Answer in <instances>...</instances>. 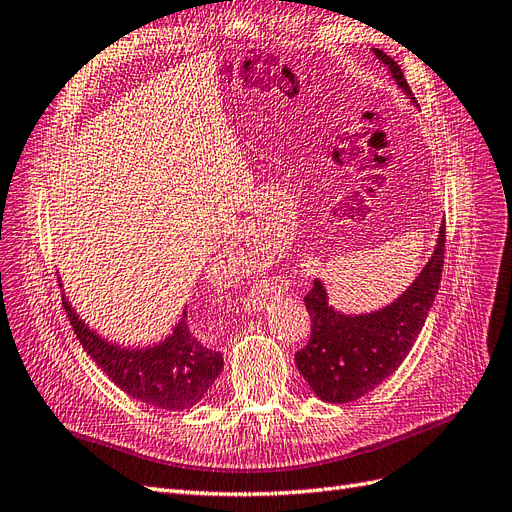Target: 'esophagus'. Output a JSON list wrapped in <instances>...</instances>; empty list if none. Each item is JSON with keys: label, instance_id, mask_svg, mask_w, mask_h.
I'll return each instance as SVG.
<instances>
[{"label": "esophagus", "instance_id": "1", "mask_svg": "<svg viewBox=\"0 0 512 512\" xmlns=\"http://www.w3.org/2000/svg\"><path fill=\"white\" fill-rule=\"evenodd\" d=\"M234 250H237V254H239V252L245 254L247 250H250V239H247V237L237 239V243H234Z\"/></svg>", "mask_w": 512, "mask_h": 512}]
</instances>
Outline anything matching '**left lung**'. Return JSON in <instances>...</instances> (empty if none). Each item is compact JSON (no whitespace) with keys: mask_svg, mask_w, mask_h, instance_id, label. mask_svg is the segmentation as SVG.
<instances>
[{"mask_svg":"<svg viewBox=\"0 0 512 512\" xmlns=\"http://www.w3.org/2000/svg\"><path fill=\"white\" fill-rule=\"evenodd\" d=\"M390 68L396 84L411 99V88L400 66L381 49H372ZM446 224L439 228L431 260L413 284L390 306L370 314H340L327 303L325 286L314 280L303 297L312 321L306 347L295 353L297 368L314 394L325 403H351L375 390L403 364L431 310L444 269Z\"/></svg>","mask_w":512,"mask_h":512,"instance_id":"1","label":"left lung"}]
</instances>
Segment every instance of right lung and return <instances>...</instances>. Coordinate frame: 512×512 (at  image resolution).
Returning <instances> with one entry per match:
<instances>
[{"mask_svg": "<svg viewBox=\"0 0 512 512\" xmlns=\"http://www.w3.org/2000/svg\"><path fill=\"white\" fill-rule=\"evenodd\" d=\"M77 340L122 392L150 407L183 411L204 398L224 368V357L193 334L187 310L172 336L148 349H124L103 340L62 297Z\"/></svg>", "mask_w": 512, "mask_h": 512, "instance_id": "1", "label": "right lung"}]
</instances>
